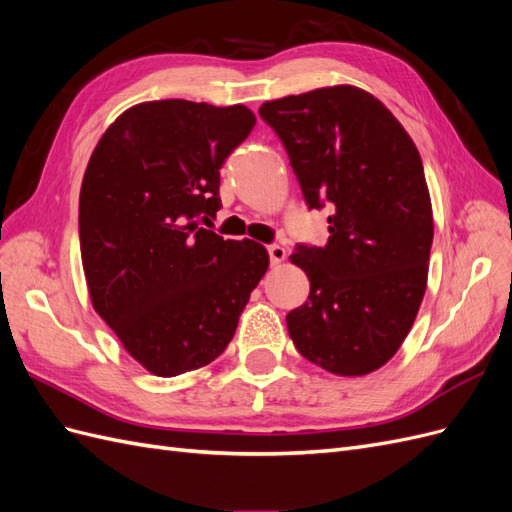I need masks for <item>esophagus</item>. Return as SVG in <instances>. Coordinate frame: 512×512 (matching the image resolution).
<instances>
[{
  "instance_id": "34e87169",
  "label": "esophagus",
  "mask_w": 512,
  "mask_h": 512,
  "mask_svg": "<svg viewBox=\"0 0 512 512\" xmlns=\"http://www.w3.org/2000/svg\"><path fill=\"white\" fill-rule=\"evenodd\" d=\"M269 250V258H271V265H280V262L286 258V250L282 245H277V243H273V245H269L267 247Z\"/></svg>"
}]
</instances>
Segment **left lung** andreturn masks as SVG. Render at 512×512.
Here are the masks:
<instances>
[{"label":"left lung","instance_id":"8db88e82","mask_svg":"<svg viewBox=\"0 0 512 512\" xmlns=\"http://www.w3.org/2000/svg\"><path fill=\"white\" fill-rule=\"evenodd\" d=\"M260 117L282 138L309 209L331 203L329 241L290 254L309 299L286 316L307 361L365 376L393 359L425 297L431 198L410 134L354 85L269 100Z\"/></svg>","mask_w":512,"mask_h":512}]
</instances>
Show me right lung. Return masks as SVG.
<instances>
[{
  "mask_svg": "<svg viewBox=\"0 0 512 512\" xmlns=\"http://www.w3.org/2000/svg\"><path fill=\"white\" fill-rule=\"evenodd\" d=\"M254 123L243 104L141 102L89 158L79 237L91 305L153 376L218 359L269 269L260 243L200 226L220 211V168Z\"/></svg>",
  "mask_w": 512,
  "mask_h": 512,
  "instance_id": "add662e5",
  "label": "right lung"
}]
</instances>
